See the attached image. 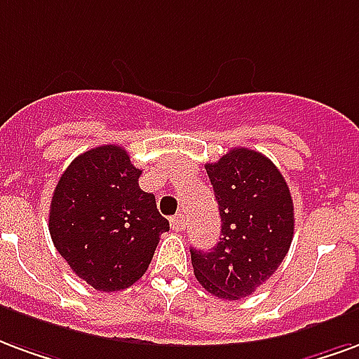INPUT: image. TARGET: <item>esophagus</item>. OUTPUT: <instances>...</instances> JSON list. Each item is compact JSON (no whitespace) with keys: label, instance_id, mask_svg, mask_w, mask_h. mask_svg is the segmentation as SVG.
Instances as JSON below:
<instances>
[{"label":"esophagus","instance_id":"34e87169","mask_svg":"<svg viewBox=\"0 0 359 359\" xmlns=\"http://www.w3.org/2000/svg\"><path fill=\"white\" fill-rule=\"evenodd\" d=\"M185 216L183 214H176V216H172L170 218V227L174 229V231H182V229H185Z\"/></svg>","mask_w":359,"mask_h":359}]
</instances>
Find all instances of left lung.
<instances>
[{
    "instance_id": "left-lung-1",
    "label": "left lung",
    "mask_w": 359,
    "mask_h": 359,
    "mask_svg": "<svg viewBox=\"0 0 359 359\" xmlns=\"http://www.w3.org/2000/svg\"><path fill=\"white\" fill-rule=\"evenodd\" d=\"M205 168L219 206L222 237L210 252L191 248V264L210 294L239 300L268 281L289 252L292 197L276 164L252 149H231Z\"/></svg>"
}]
</instances>
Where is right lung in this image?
Segmentation results:
<instances>
[{
	"mask_svg": "<svg viewBox=\"0 0 359 359\" xmlns=\"http://www.w3.org/2000/svg\"><path fill=\"white\" fill-rule=\"evenodd\" d=\"M141 170L120 145L90 149L70 162L49 208L55 248L93 289L132 287L153 260L168 219L140 187Z\"/></svg>",
	"mask_w": 359,
	"mask_h": 359,
	"instance_id": "right-lung-1",
	"label": "right lung"
}]
</instances>
